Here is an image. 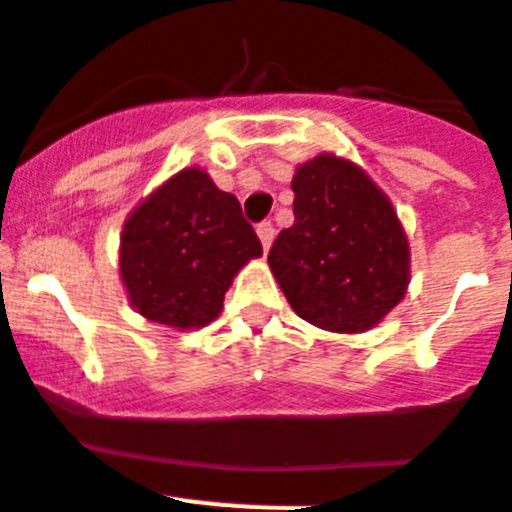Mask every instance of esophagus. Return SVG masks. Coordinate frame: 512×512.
I'll return each mask as SVG.
<instances>
[{
  "label": "esophagus",
  "mask_w": 512,
  "mask_h": 512,
  "mask_svg": "<svg viewBox=\"0 0 512 512\" xmlns=\"http://www.w3.org/2000/svg\"><path fill=\"white\" fill-rule=\"evenodd\" d=\"M257 237H260V242H262V250L268 252L270 244H273V239H275L273 224H270V221H262V224H257Z\"/></svg>",
  "instance_id": "esophagus-1"
}]
</instances>
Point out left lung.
Listing matches in <instances>:
<instances>
[{"label": "left lung", "instance_id": "8db88e82", "mask_svg": "<svg viewBox=\"0 0 512 512\" xmlns=\"http://www.w3.org/2000/svg\"><path fill=\"white\" fill-rule=\"evenodd\" d=\"M293 226L268 265L291 309L342 335L371 330L407 293L410 244L379 185L348 159L319 154L293 175Z\"/></svg>", "mask_w": 512, "mask_h": 512}]
</instances>
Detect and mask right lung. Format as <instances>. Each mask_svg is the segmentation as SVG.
I'll return each mask as SVG.
<instances>
[{
	"label": "right lung",
	"instance_id": "obj_1",
	"mask_svg": "<svg viewBox=\"0 0 512 512\" xmlns=\"http://www.w3.org/2000/svg\"><path fill=\"white\" fill-rule=\"evenodd\" d=\"M260 255V239L237 198L188 167L126 219L121 278L141 317L195 330L219 317L234 275Z\"/></svg>",
	"mask_w": 512,
	"mask_h": 512
}]
</instances>
